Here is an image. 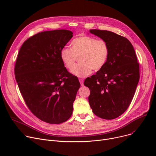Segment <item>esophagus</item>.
<instances>
[{"mask_svg": "<svg viewBox=\"0 0 156 156\" xmlns=\"http://www.w3.org/2000/svg\"><path fill=\"white\" fill-rule=\"evenodd\" d=\"M79 81H80V84H81V85H83V80L82 79H80Z\"/></svg>", "mask_w": 156, "mask_h": 156, "instance_id": "1", "label": "esophagus"}]
</instances>
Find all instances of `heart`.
Listing matches in <instances>:
<instances>
[{
  "instance_id": "obj_1",
  "label": "heart",
  "mask_w": 156,
  "mask_h": 156,
  "mask_svg": "<svg viewBox=\"0 0 156 156\" xmlns=\"http://www.w3.org/2000/svg\"><path fill=\"white\" fill-rule=\"evenodd\" d=\"M71 49L63 48L60 52V57L64 66L71 69L74 65L76 57L80 56V64L71 70L73 75L80 78L89 76L93 69H101L109 57V46L102 39L97 40L90 36H80L71 42Z\"/></svg>"
}]
</instances>
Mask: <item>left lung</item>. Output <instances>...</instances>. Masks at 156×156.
<instances>
[{
    "instance_id": "8db88e82",
    "label": "left lung",
    "mask_w": 156,
    "mask_h": 156,
    "mask_svg": "<svg viewBox=\"0 0 156 156\" xmlns=\"http://www.w3.org/2000/svg\"><path fill=\"white\" fill-rule=\"evenodd\" d=\"M90 33L108 43L109 53L104 67L84 81L90 90L88 102L96 116L113 119L126 111L133 99L140 78L139 64L126 38L107 30Z\"/></svg>"
}]
</instances>
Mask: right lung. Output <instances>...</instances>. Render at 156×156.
I'll return each mask as SVG.
<instances>
[{"mask_svg": "<svg viewBox=\"0 0 156 156\" xmlns=\"http://www.w3.org/2000/svg\"><path fill=\"white\" fill-rule=\"evenodd\" d=\"M67 30L45 31L23 43L14 73L28 108L42 121L60 124L72 115L80 83L64 67L60 52L73 37Z\"/></svg>", "mask_w": 156, "mask_h": 156, "instance_id": "add662e5", "label": "right lung"}]
</instances>
